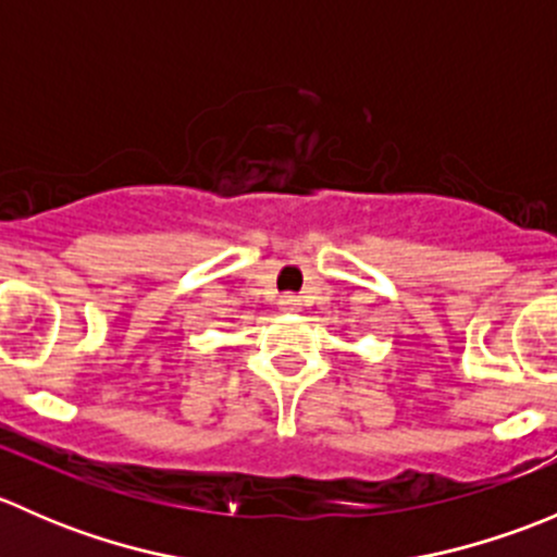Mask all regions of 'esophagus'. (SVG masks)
Segmentation results:
<instances>
[{
	"label": "esophagus",
	"instance_id": "obj_1",
	"mask_svg": "<svg viewBox=\"0 0 557 557\" xmlns=\"http://www.w3.org/2000/svg\"><path fill=\"white\" fill-rule=\"evenodd\" d=\"M280 310H283V312H299L301 310V299H299V296H290V294L280 296Z\"/></svg>",
	"mask_w": 557,
	"mask_h": 557
}]
</instances>
